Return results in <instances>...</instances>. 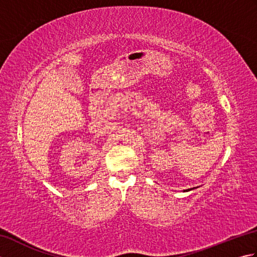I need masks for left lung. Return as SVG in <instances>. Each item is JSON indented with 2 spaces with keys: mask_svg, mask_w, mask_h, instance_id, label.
Listing matches in <instances>:
<instances>
[{
  "mask_svg": "<svg viewBox=\"0 0 257 257\" xmlns=\"http://www.w3.org/2000/svg\"><path fill=\"white\" fill-rule=\"evenodd\" d=\"M198 187H195V188H191V189H188V190H184L183 192H188V191H191V190H194V189H196Z\"/></svg>",
  "mask_w": 257,
  "mask_h": 257,
  "instance_id": "8db88e82",
  "label": "left lung"
}]
</instances>
